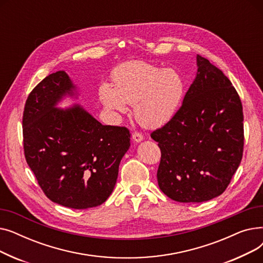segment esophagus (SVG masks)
<instances>
[{
    "instance_id": "esophagus-1",
    "label": "esophagus",
    "mask_w": 263,
    "mask_h": 263,
    "mask_svg": "<svg viewBox=\"0 0 263 263\" xmlns=\"http://www.w3.org/2000/svg\"><path fill=\"white\" fill-rule=\"evenodd\" d=\"M132 139H133V141H135V142L139 143V142H142V141H143L144 136H143V134H142V133L135 131V132H133V134H132Z\"/></svg>"
}]
</instances>
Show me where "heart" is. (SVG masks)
<instances>
[{
    "label": "heart",
    "mask_w": 263,
    "mask_h": 263,
    "mask_svg": "<svg viewBox=\"0 0 263 263\" xmlns=\"http://www.w3.org/2000/svg\"><path fill=\"white\" fill-rule=\"evenodd\" d=\"M113 86L102 83L99 97L112 112L126 113L134 105V115L142 126L157 128L168 122L180 105L185 81L173 68H162L144 61H129L112 73Z\"/></svg>",
    "instance_id": "1"
}]
</instances>
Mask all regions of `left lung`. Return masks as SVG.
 <instances>
[{"mask_svg": "<svg viewBox=\"0 0 263 263\" xmlns=\"http://www.w3.org/2000/svg\"><path fill=\"white\" fill-rule=\"evenodd\" d=\"M197 66L181 106L150 134L161 150L159 186L179 202H202L223 194L243 156L244 116L238 91L199 54Z\"/></svg>", "mask_w": 263, "mask_h": 263, "instance_id": "1", "label": "left lung"}]
</instances>
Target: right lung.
Masks as SVG:
<instances>
[{
  "instance_id": "obj_1",
  "label": "right lung",
  "mask_w": 263,
  "mask_h": 263,
  "mask_svg": "<svg viewBox=\"0 0 263 263\" xmlns=\"http://www.w3.org/2000/svg\"><path fill=\"white\" fill-rule=\"evenodd\" d=\"M73 88L64 70L38 83L26 99L22 130L26 163L45 195L80 210L112 194L131 134L126 127L103 126L79 105L55 108Z\"/></svg>"
}]
</instances>
